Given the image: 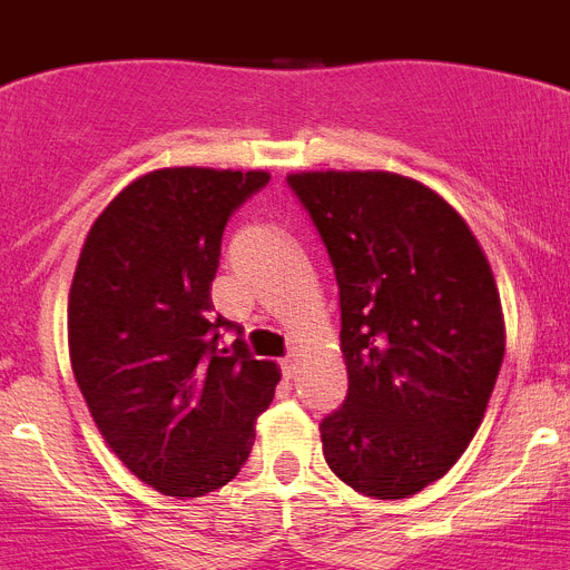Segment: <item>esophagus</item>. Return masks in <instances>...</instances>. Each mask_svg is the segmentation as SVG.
Instances as JSON below:
<instances>
[{"mask_svg":"<svg viewBox=\"0 0 570 570\" xmlns=\"http://www.w3.org/2000/svg\"><path fill=\"white\" fill-rule=\"evenodd\" d=\"M279 365H282V374H285V380H294L296 367H299V360H296V354H288L285 360L279 362Z\"/></svg>","mask_w":570,"mask_h":570,"instance_id":"obj_1","label":"esophagus"}]
</instances>
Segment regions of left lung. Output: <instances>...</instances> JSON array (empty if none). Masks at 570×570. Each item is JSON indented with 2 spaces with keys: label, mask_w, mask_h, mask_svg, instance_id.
Returning a JSON list of instances; mask_svg holds the SVG:
<instances>
[{
  "label": "left lung",
  "mask_w": 570,
  "mask_h": 570,
  "mask_svg": "<svg viewBox=\"0 0 570 570\" xmlns=\"http://www.w3.org/2000/svg\"><path fill=\"white\" fill-rule=\"evenodd\" d=\"M288 185L334 265L347 396L322 420L342 482L402 500L473 440L505 356L480 242L436 190L387 170H308Z\"/></svg>",
  "instance_id": "8db88e82"
}]
</instances>
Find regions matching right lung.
<instances>
[{"label": "right lung", "instance_id": "obj_1", "mask_svg": "<svg viewBox=\"0 0 570 570\" xmlns=\"http://www.w3.org/2000/svg\"><path fill=\"white\" fill-rule=\"evenodd\" d=\"M265 170L163 168L99 214L70 285L73 376L105 442L165 497H205L239 473L279 367L210 314L230 214ZM225 330H236L230 346Z\"/></svg>", "mask_w": 570, "mask_h": 570}]
</instances>
